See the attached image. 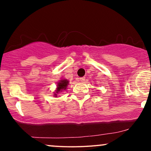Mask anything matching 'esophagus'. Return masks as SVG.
<instances>
[{
    "label": "esophagus",
    "mask_w": 151,
    "mask_h": 151,
    "mask_svg": "<svg viewBox=\"0 0 151 151\" xmlns=\"http://www.w3.org/2000/svg\"><path fill=\"white\" fill-rule=\"evenodd\" d=\"M79 81H81V82H83L84 81H85V77H80L79 78Z\"/></svg>",
    "instance_id": "esophagus-1"
}]
</instances>
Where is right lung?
Wrapping results in <instances>:
<instances>
[{
    "mask_svg": "<svg viewBox=\"0 0 151 151\" xmlns=\"http://www.w3.org/2000/svg\"><path fill=\"white\" fill-rule=\"evenodd\" d=\"M69 84V81H67V79H62V80L60 81L58 84V89H57L56 92H55L56 93H55V96H57V93H58L59 91H62V90L63 89H66L67 84Z\"/></svg>",
    "mask_w": 151,
    "mask_h": 151,
    "instance_id": "1",
    "label": "right lung"
}]
</instances>
